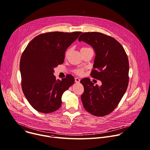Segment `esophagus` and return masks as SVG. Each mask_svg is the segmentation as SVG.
Instances as JSON below:
<instances>
[{
  "label": "esophagus",
  "instance_id": "1",
  "mask_svg": "<svg viewBox=\"0 0 150 150\" xmlns=\"http://www.w3.org/2000/svg\"><path fill=\"white\" fill-rule=\"evenodd\" d=\"M75 82H76V83H78V82H79V81H80V79H79V78L76 77V78H75Z\"/></svg>",
  "mask_w": 150,
  "mask_h": 150
}]
</instances>
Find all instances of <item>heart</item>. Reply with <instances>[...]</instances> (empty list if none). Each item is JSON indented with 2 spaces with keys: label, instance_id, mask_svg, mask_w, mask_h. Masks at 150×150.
Wrapping results in <instances>:
<instances>
[{
  "label": "heart",
  "instance_id": "b5f03b06",
  "mask_svg": "<svg viewBox=\"0 0 150 150\" xmlns=\"http://www.w3.org/2000/svg\"><path fill=\"white\" fill-rule=\"evenodd\" d=\"M87 48H88V47H83V48H82L81 50H82V49H87ZM68 53H69V51H67V52H66V57L68 56ZM75 72L76 74L79 75H82L83 74V71H82V70H81V69H78V70H76V71H75Z\"/></svg>",
  "mask_w": 150,
  "mask_h": 150
}]
</instances>
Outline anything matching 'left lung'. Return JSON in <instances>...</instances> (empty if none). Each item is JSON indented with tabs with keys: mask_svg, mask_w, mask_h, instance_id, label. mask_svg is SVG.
I'll list each match as a JSON object with an SVG mask.
<instances>
[{
	"mask_svg": "<svg viewBox=\"0 0 150 150\" xmlns=\"http://www.w3.org/2000/svg\"><path fill=\"white\" fill-rule=\"evenodd\" d=\"M79 41L91 45L96 53L91 75L101 81L94 85L88 78L81 80L84 92V109L96 116L112 113L117 106L129 83V60L123 46L114 38L97 32L82 33Z\"/></svg>",
	"mask_w": 150,
	"mask_h": 150,
	"instance_id": "left-lung-1",
	"label": "left lung"
}]
</instances>
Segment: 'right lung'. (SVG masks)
I'll return each instance as SVG.
<instances>
[{
  "mask_svg": "<svg viewBox=\"0 0 150 150\" xmlns=\"http://www.w3.org/2000/svg\"><path fill=\"white\" fill-rule=\"evenodd\" d=\"M82 33L50 32L34 37L21 56V87L26 98L37 111L49 113L60 108L63 93L74 84L68 75L56 80L54 68L64 62L68 47Z\"/></svg>",
  "mask_w": 150,
  "mask_h": 150,
  "instance_id": "obj_1",
  "label": "right lung"
}]
</instances>
